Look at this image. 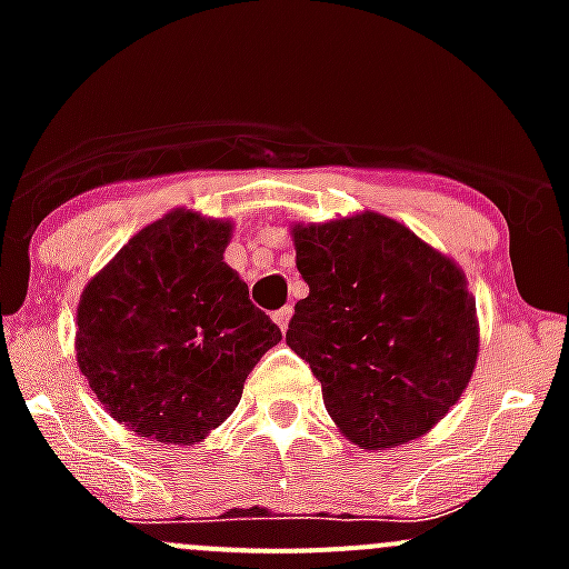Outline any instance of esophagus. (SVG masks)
<instances>
[{"mask_svg":"<svg viewBox=\"0 0 569 569\" xmlns=\"http://www.w3.org/2000/svg\"><path fill=\"white\" fill-rule=\"evenodd\" d=\"M272 319H274V325L280 327V330H286V327H289V319H291V306H283L280 311H274Z\"/></svg>","mask_w":569,"mask_h":569,"instance_id":"34e87169","label":"esophagus"}]
</instances>
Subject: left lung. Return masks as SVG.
I'll list each match as a JSON object with an SVG mask.
<instances>
[{"mask_svg":"<svg viewBox=\"0 0 569 569\" xmlns=\"http://www.w3.org/2000/svg\"><path fill=\"white\" fill-rule=\"evenodd\" d=\"M308 297L286 343L311 366L332 421L386 451L457 405L479 355L465 272L377 211L291 228Z\"/></svg>","mask_w":569,"mask_h":569,"instance_id":"1","label":"left lung"}]
</instances>
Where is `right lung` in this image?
Segmentation results:
<instances>
[{
    "label": "right lung",
    "mask_w": 569,
    "mask_h": 569,
    "mask_svg": "<svg viewBox=\"0 0 569 569\" xmlns=\"http://www.w3.org/2000/svg\"><path fill=\"white\" fill-rule=\"evenodd\" d=\"M233 226L176 209L129 239L84 286L77 363L118 423L159 443H200L283 338L222 261Z\"/></svg>",
    "instance_id": "right-lung-1"
}]
</instances>
